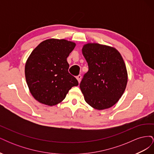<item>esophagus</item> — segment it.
Segmentation results:
<instances>
[{
	"label": "esophagus",
	"mask_w": 154,
	"mask_h": 154,
	"mask_svg": "<svg viewBox=\"0 0 154 154\" xmlns=\"http://www.w3.org/2000/svg\"><path fill=\"white\" fill-rule=\"evenodd\" d=\"M76 79L78 80V82H79V83H80V82H81V79H82V76H81V75H78V76H76Z\"/></svg>",
	"instance_id": "obj_1"
}]
</instances>
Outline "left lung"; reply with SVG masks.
Here are the masks:
<instances>
[{"label":"left lung","mask_w":154,"mask_h":154,"mask_svg":"<svg viewBox=\"0 0 154 154\" xmlns=\"http://www.w3.org/2000/svg\"><path fill=\"white\" fill-rule=\"evenodd\" d=\"M82 53L88 66L80 84L85 100L95 109H109L119 101L127 84L122 55L114 48L97 43L85 44Z\"/></svg>","instance_id":"left-lung-1"}]
</instances>
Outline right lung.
Listing matches in <instances>:
<instances>
[{
    "label": "right lung",
    "instance_id": "add662e5",
    "mask_svg": "<svg viewBox=\"0 0 154 154\" xmlns=\"http://www.w3.org/2000/svg\"><path fill=\"white\" fill-rule=\"evenodd\" d=\"M76 44L64 39L45 40L32 51L25 66L27 86L40 103L53 106L62 101L69 91L78 85L68 72L67 58Z\"/></svg>",
    "mask_w": 154,
    "mask_h": 154
}]
</instances>
